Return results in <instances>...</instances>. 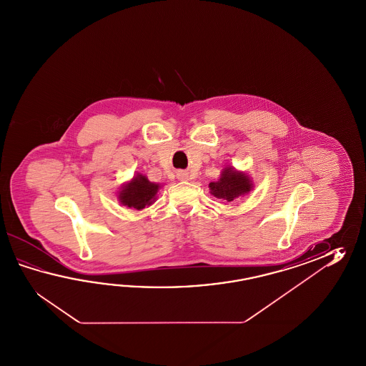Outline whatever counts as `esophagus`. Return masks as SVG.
<instances>
[{"instance_id":"esophagus-1","label":"esophagus","mask_w":366,"mask_h":366,"mask_svg":"<svg viewBox=\"0 0 366 366\" xmlns=\"http://www.w3.org/2000/svg\"><path fill=\"white\" fill-rule=\"evenodd\" d=\"M177 178L179 180H188L189 179V175H188V172L180 170V172H177Z\"/></svg>"}]
</instances>
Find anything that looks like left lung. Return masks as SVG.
I'll list each match as a JSON object with an SVG mask.
<instances>
[{
    "instance_id": "1",
    "label": "left lung",
    "mask_w": 366,
    "mask_h": 366,
    "mask_svg": "<svg viewBox=\"0 0 366 366\" xmlns=\"http://www.w3.org/2000/svg\"><path fill=\"white\" fill-rule=\"evenodd\" d=\"M254 189V182L249 174L237 170L233 166H226L216 182H210V194L218 200L233 202L249 194Z\"/></svg>"
}]
</instances>
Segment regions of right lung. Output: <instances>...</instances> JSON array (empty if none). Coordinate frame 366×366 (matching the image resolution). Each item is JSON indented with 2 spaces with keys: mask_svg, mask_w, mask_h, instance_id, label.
Segmentation results:
<instances>
[{
  "mask_svg": "<svg viewBox=\"0 0 366 366\" xmlns=\"http://www.w3.org/2000/svg\"><path fill=\"white\" fill-rule=\"evenodd\" d=\"M161 187L159 183L150 182L145 175L137 172L132 179L122 186L117 192V200L127 208L144 209L156 202Z\"/></svg>",
  "mask_w": 366,
  "mask_h": 366,
  "instance_id": "add662e5",
  "label": "right lung"
}]
</instances>
